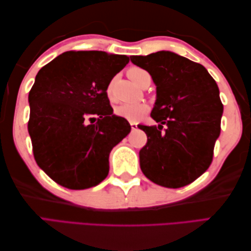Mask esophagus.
Listing matches in <instances>:
<instances>
[{
  "label": "esophagus",
  "instance_id": "esophagus-1",
  "mask_svg": "<svg viewBox=\"0 0 251 251\" xmlns=\"http://www.w3.org/2000/svg\"><path fill=\"white\" fill-rule=\"evenodd\" d=\"M138 124H137V123L136 122H130V126H131V129L132 130H135V129H137V126Z\"/></svg>",
  "mask_w": 251,
  "mask_h": 251
}]
</instances>
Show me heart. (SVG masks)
<instances>
[{"instance_id":"1","label":"heart","mask_w":251,"mask_h":251,"mask_svg":"<svg viewBox=\"0 0 251 251\" xmlns=\"http://www.w3.org/2000/svg\"><path fill=\"white\" fill-rule=\"evenodd\" d=\"M127 75H128V77L131 79V81L135 84H137L138 86L141 84V82L145 79V77L150 76L146 70L137 67L130 68L129 70L127 71ZM113 88H114V79H112L105 88L106 97H108L109 100L111 101H114ZM148 111H149V105L147 103H124L117 106L115 109V114L130 122H137L139 121L143 115L147 114Z\"/></svg>"}]
</instances>
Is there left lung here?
<instances>
[{
  "label": "left lung",
  "mask_w": 251,
  "mask_h": 251,
  "mask_svg": "<svg viewBox=\"0 0 251 251\" xmlns=\"http://www.w3.org/2000/svg\"><path fill=\"white\" fill-rule=\"evenodd\" d=\"M130 60L150 73L156 85L151 117L162 124L138 126L148 137L139 152L142 173L165 188L188 185L214 157L223 112L218 85L201 63L172 51L131 56Z\"/></svg>",
  "instance_id": "1"
}]
</instances>
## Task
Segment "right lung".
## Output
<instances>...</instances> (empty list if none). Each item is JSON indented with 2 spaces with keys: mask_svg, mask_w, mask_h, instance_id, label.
Returning <instances> with one entry per match:
<instances>
[{
  "mask_svg": "<svg viewBox=\"0 0 251 251\" xmlns=\"http://www.w3.org/2000/svg\"><path fill=\"white\" fill-rule=\"evenodd\" d=\"M128 62L125 55L70 50L37 72L28 130L36 164L56 183L85 190L108 176L109 154L131 127L113 114L105 88Z\"/></svg>",
  "mask_w": 251,
  "mask_h": 251,
  "instance_id": "obj_1",
  "label": "right lung"
}]
</instances>
